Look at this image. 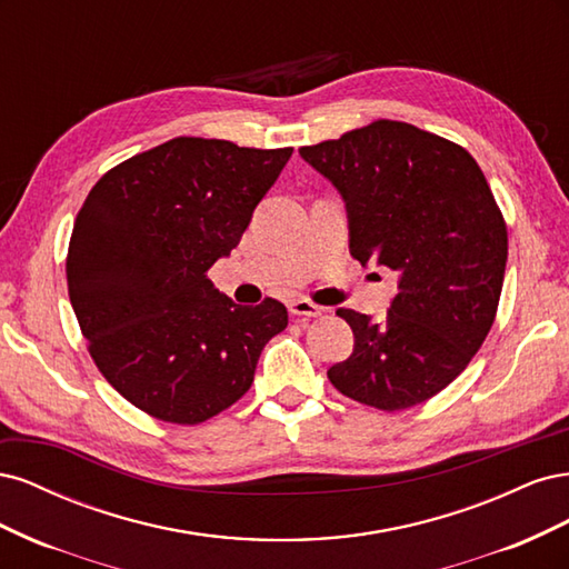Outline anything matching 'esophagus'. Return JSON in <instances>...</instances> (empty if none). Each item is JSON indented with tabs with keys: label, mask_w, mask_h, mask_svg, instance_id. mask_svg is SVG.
I'll list each match as a JSON object with an SVG mask.
<instances>
[{
	"label": "esophagus",
	"mask_w": 569,
	"mask_h": 569,
	"mask_svg": "<svg viewBox=\"0 0 569 569\" xmlns=\"http://www.w3.org/2000/svg\"><path fill=\"white\" fill-rule=\"evenodd\" d=\"M289 313L301 316V318H320L325 313V308L316 306L313 301H308V299H295V301H289Z\"/></svg>",
	"instance_id": "34e87169"
}]
</instances>
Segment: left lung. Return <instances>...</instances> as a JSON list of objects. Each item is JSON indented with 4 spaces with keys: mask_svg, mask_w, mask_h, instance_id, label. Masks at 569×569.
Listing matches in <instances>:
<instances>
[{
    "mask_svg": "<svg viewBox=\"0 0 569 569\" xmlns=\"http://www.w3.org/2000/svg\"><path fill=\"white\" fill-rule=\"evenodd\" d=\"M299 153L339 192L351 256L396 272L385 320L337 311L353 353L327 377L380 410L432 399L468 368L501 297L508 232L485 173L462 147L399 120Z\"/></svg>",
    "mask_w": 569,
    "mask_h": 569,
    "instance_id": "1",
    "label": "left lung"
}]
</instances>
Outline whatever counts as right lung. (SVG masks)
Instances as JSON below:
<instances>
[{
    "label": "right lung",
    "instance_id": "obj_1",
    "mask_svg": "<svg viewBox=\"0 0 569 569\" xmlns=\"http://www.w3.org/2000/svg\"><path fill=\"white\" fill-rule=\"evenodd\" d=\"M295 149L176 137L111 168L68 247V297L109 385L163 422L199 425L249 391L287 308L239 306L209 268L230 256Z\"/></svg>",
    "mask_w": 569,
    "mask_h": 569
}]
</instances>
